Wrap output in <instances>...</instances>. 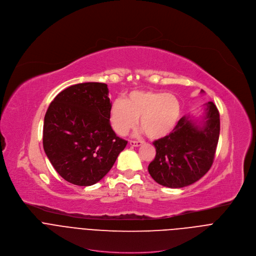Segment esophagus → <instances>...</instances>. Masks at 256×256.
<instances>
[{"label":"esophagus","mask_w":256,"mask_h":256,"mask_svg":"<svg viewBox=\"0 0 256 256\" xmlns=\"http://www.w3.org/2000/svg\"><path fill=\"white\" fill-rule=\"evenodd\" d=\"M142 144H144L142 140H130V144L134 146V147H138V146H140Z\"/></svg>","instance_id":"34e87169"}]
</instances>
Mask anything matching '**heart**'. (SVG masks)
<instances>
[{
  "instance_id": "1",
  "label": "heart",
  "mask_w": 256,
  "mask_h": 256,
  "mask_svg": "<svg viewBox=\"0 0 256 256\" xmlns=\"http://www.w3.org/2000/svg\"><path fill=\"white\" fill-rule=\"evenodd\" d=\"M181 114V104L172 93L154 90H136L126 98L116 99L110 108L109 120L114 130L126 136L140 126L150 138L158 140L170 134Z\"/></svg>"
}]
</instances>
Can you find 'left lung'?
Segmentation results:
<instances>
[{"mask_svg":"<svg viewBox=\"0 0 256 256\" xmlns=\"http://www.w3.org/2000/svg\"><path fill=\"white\" fill-rule=\"evenodd\" d=\"M202 126L188 118L179 120L173 132L153 142L155 159L148 170L157 184L180 188L194 184L212 167L220 136V114L208 102Z\"/></svg>","mask_w":256,"mask_h":256,"instance_id":"1","label":"left lung"}]
</instances>
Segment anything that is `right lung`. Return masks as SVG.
<instances>
[{"label": "right lung", "instance_id": "1", "mask_svg": "<svg viewBox=\"0 0 256 256\" xmlns=\"http://www.w3.org/2000/svg\"><path fill=\"white\" fill-rule=\"evenodd\" d=\"M112 103L104 83H81L58 93L44 116V149L70 184L89 186L112 169L128 140L109 122Z\"/></svg>", "mask_w": 256, "mask_h": 256}]
</instances>
